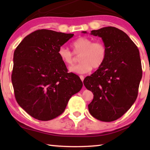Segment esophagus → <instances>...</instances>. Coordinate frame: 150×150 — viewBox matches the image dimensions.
<instances>
[{
	"label": "esophagus",
	"mask_w": 150,
	"mask_h": 150,
	"mask_svg": "<svg viewBox=\"0 0 150 150\" xmlns=\"http://www.w3.org/2000/svg\"><path fill=\"white\" fill-rule=\"evenodd\" d=\"M79 77L81 79V80L82 81H83V80H84V76H83V75H80Z\"/></svg>",
	"instance_id": "34e87169"
}]
</instances>
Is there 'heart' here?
<instances>
[{
	"instance_id": "1",
	"label": "heart",
	"mask_w": 150,
	"mask_h": 150,
	"mask_svg": "<svg viewBox=\"0 0 150 150\" xmlns=\"http://www.w3.org/2000/svg\"><path fill=\"white\" fill-rule=\"evenodd\" d=\"M73 52L64 46L58 50L60 59L67 65H72L75 62V55L79 56L81 62L78 65L69 67V71L84 74L91 71L92 68L98 69L105 63L107 56V47L101 41L93 42L88 37H80L71 44Z\"/></svg>"
}]
</instances>
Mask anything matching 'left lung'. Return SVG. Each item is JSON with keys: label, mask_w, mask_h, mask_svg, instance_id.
Here are the masks:
<instances>
[{"label": "left lung", "mask_w": 150, "mask_h": 150, "mask_svg": "<svg viewBox=\"0 0 150 150\" xmlns=\"http://www.w3.org/2000/svg\"><path fill=\"white\" fill-rule=\"evenodd\" d=\"M91 34L102 38L108 52L103 65L83 81L94 95L88 110L97 120L112 122L124 115L138 96L142 77L139 50L125 32L115 27L92 30Z\"/></svg>", "instance_id": "obj_1"}]
</instances>
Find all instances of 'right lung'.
I'll return each instance as SVG.
<instances>
[{
  "label": "right lung",
  "mask_w": 150,
  "mask_h": 150,
  "mask_svg": "<svg viewBox=\"0 0 150 150\" xmlns=\"http://www.w3.org/2000/svg\"><path fill=\"white\" fill-rule=\"evenodd\" d=\"M73 35L38 30L25 37L14 51L11 79L15 98L33 118L47 121L57 117L83 87L79 77L67 73L58 55L59 48Z\"/></svg>",
  "instance_id": "1"
}]
</instances>
